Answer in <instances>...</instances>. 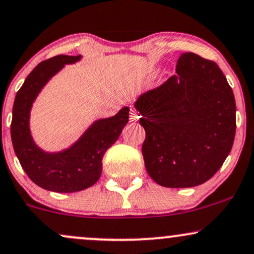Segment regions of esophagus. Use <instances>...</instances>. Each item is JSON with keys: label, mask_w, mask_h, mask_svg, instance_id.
Masks as SVG:
<instances>
[{"label": "esophagus", "mask_w": 254, "mask_h": 254, "mask_svg": "<svg viewBox=\"0 0 254 254\" xmlns=\"http://www.w3.org/2000/svg\"><path fill=\"white\" fill-rule=\"evenodd\" d=\"M139 117H140V116H139L138 112H137L136 110L131 109V111H130V121L131 122H136V121H138Z\"/></svg>", "instance_id": "obj_1"}]
</instances>
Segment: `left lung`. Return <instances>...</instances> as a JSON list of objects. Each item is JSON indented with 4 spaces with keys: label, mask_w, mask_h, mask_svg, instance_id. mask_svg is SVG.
Here are the masks:
<instances>
[{
    "label": "left lung",
    "mask_w": 254,
    "mask_h": 254,
    "mask_svg": "<svg viewBox=\"0 0 254 254\" xmlns=\"http://www.w3.org/2000/svg\"><path fill=\"white\" fill-rule=\"evenodd\" d=\"M135 108L145 130L146 172L160 186L202 185L230 154L237 127L235 99L214 61L181 54L176 75L143 93Z\"/></svg>",
    "instance_id": "left-lung-1"
}]
</instances>
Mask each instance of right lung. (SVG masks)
Wrapping results in <instances>:
<instances>
[{"instance_id": "1", "label": "right lung", "mask_w": 254, "mask_h": 254, "mask_svg": "<svg viewBox=\"0 0 254 254\" xmlns=\"http://www.w3.org/2000/svg\"><path fill=\"white\" fill-rule=\"evenodd\" d=\"M80 56H57L40 63L17 91L13 106L10 135L21 167L39 187L57 193H73L92 187L102 175L106 150L119 138L129 121V108L114 117L96 121L71 148L60 152H45L30 136L29 112L46 82Z\"/></svg>"}]
</instances>
